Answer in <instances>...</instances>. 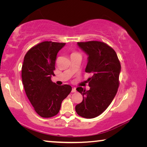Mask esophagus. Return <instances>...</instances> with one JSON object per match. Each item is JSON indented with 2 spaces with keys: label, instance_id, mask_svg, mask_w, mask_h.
<instances>
[{
  "label": "esophagus",
  "instance_id": "34e87169",
  "mask_svg": "<svg viewBox=\"0 0 147 147\" xmlns=\"http://www.w3.org/2000/svg\"><path fill=\"white\" fill-rule=\"evenodd\" d=\"M72 93H76V89L75 88H73V89H72V91H71Z\"/></svg>",
  "mask_w": 147,
  "mask_h": 147
}]
</instances>
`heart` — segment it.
<instances>
[{"label": "heart", "instance_id": "b5f03b06", "mask_svg": "<svg viewBox=\"0 0 147 147\" xmlns=\"http://www.w3.org/2000/svg\"><path fill=\"white\" fill-rule=\"evenodd\" d=\"M73 54H76V53H73Z\"/></svg>", "mask_w": 147, "mask_h": 147}]
</instances>
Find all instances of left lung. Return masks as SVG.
Wrapping results in <instances>:
<instances>
[{"mask_svg":"<svg viewBox=\"0 0 147 147\" xmlns=\"http://www.w3.org/2000/svg\"><path fill=\"white\" fill-rule=\"evenodd\" d=\"M88 55L86 73H92L89 78V90L81 87L76 90L83 96V100L75 107L78 115L86 119L100 115L109 106L117 92L121 64L114 50L100 41L77 43Z\"/></svg>","mask_w":147,"mask_h":147,"instance_id":"1","label":"left lung"}]
</instances>
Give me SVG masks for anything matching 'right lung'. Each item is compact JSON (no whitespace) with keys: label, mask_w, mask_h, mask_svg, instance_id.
Listing matches in <instances>:
<instances>
[{"label":"right lung","mask_w":147,"mask_h":147,"mask_svg":"<svg viewBox=\"0 0 147 147\" xmlns=\"http://www.w3.org/2000/svg\"><path fill=\"white\" fill-rule=\"evenodd\" d=\"M65 43L44 41L27 52L22 66V81L26 96L36 113L42 117L57 115L61 104L71 93V86L56 85L51 80L54 76L58 52Z\"/></svg>","instance_id":"add662e5"}]
</instances>
